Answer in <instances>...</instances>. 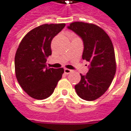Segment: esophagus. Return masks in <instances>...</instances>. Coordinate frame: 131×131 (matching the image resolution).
<instances>
[{
  "instance_id": "1",
  "label": "esophagus",
  "mask_w": 131,
  "mask_h": 131,
  "mask_svg": "<svg viewBox=\"0 0 131 131\" xmlns=\"http://www.w3.org/2000/svg\"><path fill=\"white\" fill-rule=\"evenodd\" d=\"M72 72V70H70V69H67V68H65L64 69V73L66 74H70V73Z\"/></svg>"
}]
</instances>
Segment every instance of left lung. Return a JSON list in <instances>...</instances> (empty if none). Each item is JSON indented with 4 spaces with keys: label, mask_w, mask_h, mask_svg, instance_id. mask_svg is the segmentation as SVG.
I'll list each match as a JSON object with an SVG mask.
<instances>
[{
    "label": "left lung",
    "mask_w": 131,
    "mask_h": 131,
    "mask_svg": "<svg viewBox=\"0 0 131 131\" xmlns=\"http://www.w3.org/2000/svg\"><path fill=\"white\" fill-rule=\"evenodd\" d=\"M68 28L81 38L84 44L82 59L90 63L86 75L75 85L77 95L86 101H93L105 93L116 74L114 49L106 32L95 24L73 22Z\"/></svg>",
    "instance_id": "8db88e82"
}]
</instances>
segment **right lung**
Wrapping results in <instances>:
<instances>
[{"mask_svg": "<svg viewBox=\"0 0 131 131\" xmlns=\"http://www.w3.org/2000/svg\"><path fill=\"white\" fill-rule=\"evenodd\" d=\"M66 24H44L24 36L15 56V70L21 87L30 97L45 99L54 91L63 69L48 68L52 40Z\"/></svg>", "mask_w": 131, "mask_h": 131, "instance_id": "right-lung-1", "label": "right lung"}]
</instances>
